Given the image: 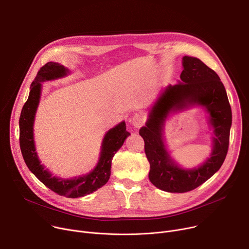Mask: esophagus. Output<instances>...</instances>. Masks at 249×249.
<instances>
[{
  "mask_svg": "<svg viewBox=\"0 0 249 249\" xmlns=\"http://www.w3.org/2000/svg\"><path fill=\"white\" fill-rule=\"evenodd\" d=\"M145 122V116L142 113H136L130 118V123L135 127V128H140L142 125Z\"/></svg>",
  "mask_w": 249,
  "mask_h": 249,
  "instance_id": "34e87169",
  "label": "esophagus"
}]
</instances>
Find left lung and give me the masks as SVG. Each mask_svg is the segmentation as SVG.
<instances>
[{"label": "left lung", "mask_w": 249, "mask_h": 249, "mask_svg": "<svg viewBox=\"0 0 249 249\" xmlns=\"http://www.w3.org/2000/svg\"><path fill=\"white\" fill-rule=\"evenodd\" d=\"M180 81L162 89L151 106L146 125L139 134L145 141L150 162L149 178L160 190L171 193L191 191L214 175L222 166L229 149L231 109L226 89L215 71L200 59L182 58ZM201 107L212 130V152L200 166L187 169L172 158L163 137L165 121L174 113Z\"/></svg>", "instance_id": "obj_1"}]
</instances>
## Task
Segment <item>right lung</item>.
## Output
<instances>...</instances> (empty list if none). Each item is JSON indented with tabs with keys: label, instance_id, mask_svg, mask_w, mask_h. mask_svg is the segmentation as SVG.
Listing matches in <instances>:
<instances>
[{
	"label": "right lung",
	"instance_id": "1",
	"mask_svg": "<svg viewBox=\"0 0 249 249\" xmlns=\"http://www.w3.org/2000/svg\"><path fill=\"white\" fill-rule=\"evenodd\" d=\"M70 70L56 62H48L37 73L31 83L30 91L19 117V144L23 160L29 170L49 189L55 193L79 198L89 195L107 183L111 173V161L116 152L123 146L125 139L131 134L126 130L125 121L120 122L105 133L98 161L95 167L87 174L63 178L54 176L41 163L35 148L33 126L41 98L42 83L62 79L70 75Z\"/></svg>",
	"mask_w": 249,
	"mask_h": 249
}]
</instances>
